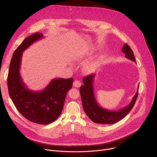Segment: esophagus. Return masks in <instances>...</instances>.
<instances>
[{
	"mask_svg": "<svg viewBox=\"0 0 157 157\" xmlns=\"http://www.w3.org/2000/svg\"><path fill=\"white\" fill-rule=\"evenodd\" d=\"M81 84L80 81H78V80L74 81V82H73V86H74L75 87H79L81 86Z\"/></svg>",
	"mask_w": 157,
	"mask_h": 157,
	"instance_id": "esophagus-1",
	"label": "esophagus"
}]
</instances>
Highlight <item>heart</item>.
I'll return each mask as SVG.
<instances>
[{
	"label": "heart",
	"instance_id": "heart-1",
	"mask_svg": "<svg viewBox=\"0 0 157 157\" xmlns=\"http://www.w3.org/2000/svg\"><path fill=\"white\" fill-rule=\"evenodd\" d=\"M90 55L89 52H86L82 54L80 56L78 57V59H82L86 56ZM103 62V58L101 55H98L93 59L86 61L82 67V70L86 73H92L96 71L99 68V67Z\"/></svg>",
	"mask_w": 157,
	"mask_h": 157
}]
</instances>
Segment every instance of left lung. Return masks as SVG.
I'll return each instance as SVG.
<instances>
[{"label": "left lung", "mask_w": 157, "mask_h": 157, "mask_svg": "<svg viewBox=\"0 0 157 157\" xmlns=\"http://www.w3.org/2000/svg\"><path fill=\"white\" fill-rule=\"evenodd\" d=\"M122 52L125 53V58L137 63L133 51L127 44H124ZM95 76V74H92L84 77L82 80L83 85L81 86L79 89L84 110L88 117L95 123L101 124H115L124 119L133 108L138 96L139 84L135 96L127 106L119 110H110L101 107L96 99L93 88Z\"/></svg>", "instance_id": "8db88e82"}]
</instances>
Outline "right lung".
<instances>
[{
	"label": "right lung",
	"mask_w": 157,
	"mask_h": 157,
	"mask_svg": "<svg viewBox=\"0 0 157 157\" xmlns=\"http://www.w3.org/2000/svg\"><path fill=\"white\" fill-rule=\"evenodd\" d=\"M43 37L41 33H35L27 37L15 50L9 66L7 86L10 97L19 113L32 122L47 125L60 116L73 79H53L40 91L28 89L20 73L22 53Z\"/></svg>",
	"instance_id": "right-lung-1"
}]
</instances>
